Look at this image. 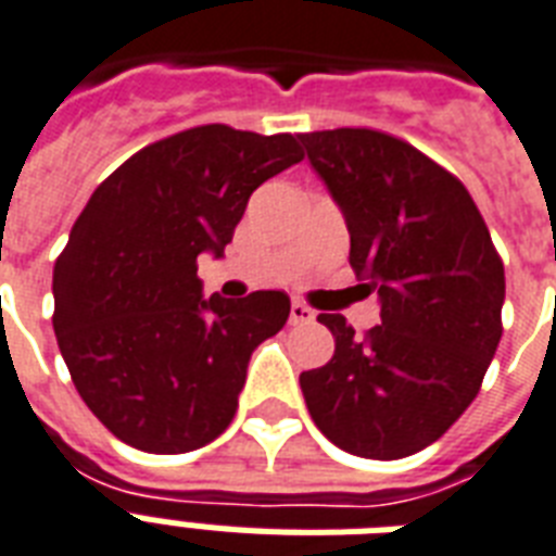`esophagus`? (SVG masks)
<instances>
[{
  "label": "esophagus",
  "mask_w": 556,
  "mask_h": 556,
  "mask_svg": "<svg viewBox=\"0 0 556 556\" xmlns=\"http://www.w3.org/2000/svg\"><path fill=\"white\" fill-rule=\"evenodd\" d=\"M291 323L293 325L314 323V311H311L308 305H302V302H291Z\"/></svg>",
  "instance_id": "34e87169"
}]
</instances>
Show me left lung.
Masks as SVG:
<instances>
[{
  "instance_id": "left-lung-1",
  "label": "left lung",
  "mask_w": 556,
  "mask_h": 556,
  "mask_svg": "<svg viewBox=\"0 0 556 556\" xmlns=\"http://www.w3.org/2000/svg\"><path fill=\"white\" fill-rule=\"evenodd\" d=\"M340 205L351 268L380 296V325L354 337L319 314L333 356L300 374L302 396L337 448L400 459L440 440L471 405L503 337L505 270L457 176L368 128L300 134Z\"/></svg>"
}]
</instances>
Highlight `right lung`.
<instances>
[{
  "instance_id": "1",
  "label": "right lung",
  "mask_w": 556,
  "mask_h": 556,
  "mask_svg": "<svg viewBox=\"0 0 556 556\" xmlns=\"http://www.w3.org/2000/svg\"><path fill=\"white\" fill-rule=\"evenodd\" d=\"M302 160L291 134L202 125L134 153L99 185L53 265V331L93 417L134 448L185 454L231 426L248 359L291 300L202 296L251 193Z\"/></svg>"
}]
</instances>
